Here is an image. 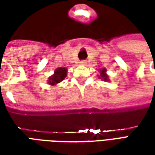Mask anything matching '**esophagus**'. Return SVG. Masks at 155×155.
Returning <instances> with one entry per match:
<instances>
[{
  "label": "esophagus",
  "instance_id": "esophagus-1",
  "mask_svg": "<svg viewBox=\"0 0 155 155\" xmlns=\"http://www.w3.org/2000/svg\"><path fill=\"white\" fill-rule=\"evenodd\" d=\"M80 64H81V65H85V64H87V61H81V62H80Z\"/></svg>",
  "mask_w": 155,
  "mask_h": 155
}]
</instances>
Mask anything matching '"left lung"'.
<instances>
[{"label": "left lung", "instance_id": "1", "mask_svg": "<svg viewBox=\"0 0 155 155\" xmlns=\"http://www.w3.org/2000/svg\"><path fill=\"white\" fill-rule=\"evenodd\" d=\"M100 72H101V74H100V78H101V80H103L104 81H109V76L108 74H106V69H102V70H100Z\"/></svg>", "mask_w": 155, "mask_h": 155}]
</instances>
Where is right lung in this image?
<instances>
[{"label": "right lung", "instance_id": "1", "mask_svg": "<svg viewBox=\"0 0 155 155\" xmlns=\"http://www.w3.org/2000/svg\"><path fill=\"white\" fill-rule=\"evenodd\" d=\"M67 69L64 67L57 68L54 72V74H52L51 77L48 79V84L51 85H55L58 83L64 80V78L67 75Z\"/></svg>", "mask_w": 155, "mask_h": 155}]
</instances>
